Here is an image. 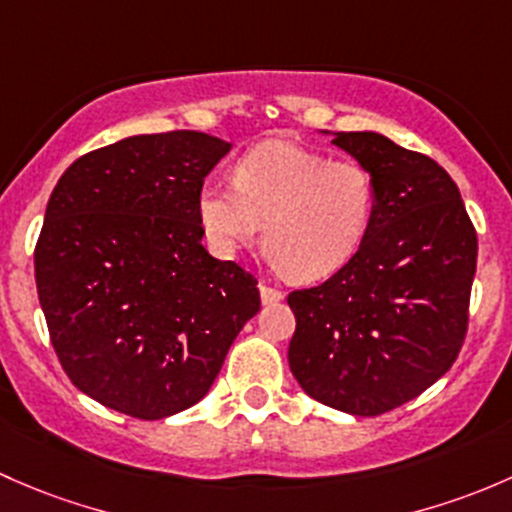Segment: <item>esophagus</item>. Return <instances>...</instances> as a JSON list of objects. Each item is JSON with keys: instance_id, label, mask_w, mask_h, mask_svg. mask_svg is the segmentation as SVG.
<instances>
[{"instance_id": "34e87169", "label": "esophagus", "mask_w": 512, "mask_h": 512, "mask_svg": "<svg viewBox=\"0 0 512 512\" xmlns=\"http://www.w3.org/2000/svg\"><path fill=\"white\" fill-rule=\"evenodd\" d=\"M258 291H261V300L266 305L271 303H278V300H283V291H278V288L268 286V283H258Z\"/></svg>"}]
</instances>
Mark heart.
Returning <instances> with one entry per match:
<instances>
[{"label": "heart", "mask_w": 512, "mask_h": 512, "mask_svg": "<svg viewBox=\"0 0 512 512\" xmlns=\"http://www.w3.org/2000/svg\"><path fill=\"white\" fill-rule=\"evenodd\" d=\"M374 202L377 184L362 162L268 140L236 160L231 187L204 184L197 212L221 254L251 244L263 221L271 261L295 281H320L357 254Z\"/></svg>", "instance_id": "1"}]
</instances>
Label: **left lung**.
<instances>
[{"mask_svg": "<svg viewBox=\"0 0 512 512\" xmlns=\"http://www.w3.org/2000/svg\"><path fill=\"white\" fill-rule=\"evenodd\" d=\"M333 142L370 167L374 217L335 276L288 295V365L325 407L377 416L419 397L456 362L478 236L439 162L379 133H335Z\"/></svg>", "mask_w": 512, "mask_h": 512, "instance_id": "left-lung-1", "label": "left lung"}]
</instances>
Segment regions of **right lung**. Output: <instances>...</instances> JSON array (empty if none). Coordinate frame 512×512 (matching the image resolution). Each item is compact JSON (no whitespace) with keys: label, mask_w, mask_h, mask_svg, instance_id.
I'll list each match as a JSON object with an SVG mask.
<instances>
[{"label":"right lung","mask_w":512,"mask_h":512,"mask_svg":"<svg viewBox=\"0 0 512 512\" xmlns=\"http://www.w3.org/2000/svg\"><path fill=\"white\" fill-rule=\"evenodd\" d=\"M229 150L197 130L135 135L51 192L36 291L61 367L103 407L152 421L197 404L261 308L256 278L202 246L197 197Z\"/></svg>","instance_id":"add662e5"}]
</instances>
